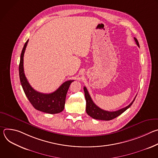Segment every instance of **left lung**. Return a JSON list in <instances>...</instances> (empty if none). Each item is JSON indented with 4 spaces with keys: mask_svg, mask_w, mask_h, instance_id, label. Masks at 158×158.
Wrapping results in <instances>:
<instances>
[{
    "mask_svg": "<svg viewBox=\"0 0 158 158\" xmlns=\"http://www.w3.org/2000/svg\"><path fill=\"white\" fill-rule=\"evenodd\" d=\"M135 42H136V44L138 45V46L139 48V44L138 42V40H137L136 38L134 37ZM84 94H85V98L86 101V112L87 114L91 116V118L95 119H98V120H104V121H110L119 115H121L122 113L126 110L134 102L135 99H136V96L134 98V100L129 104L127 106L122 108L119 110H116V111H107L103 110L99 107L98 106H96L93 101L92 100L91 96H90L87 89H86L85 87H84Z\"/></svg>",
    "mask_w": 158,
    "mask_h": 158,
    "instance_id": "left-lung-1",
    "label": "left lung"
}]
</instances>
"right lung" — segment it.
I'll return each mask as SVG.
<instances>
[{
  "mask_svg": "<svg viewBox=\"0 0 158 158\" xmlns=\"http://www.w3.org/2000/svg\"><path fill=\"white\" fill-rule=\"evenodd\" d=\"M29 40L22 49L19 63V77L21 85L27 99L37 110L48 114H57L64 110L66 94L70 84L74 80L64 82L56 91L44 94L36 91L29 83L24 71V55Z\"/></svg>",
  "mask_w": 158,
  "mask_h": 158,
  "instance_id": "right-lung-1",
  "label": "right lung"
}]
</instances>
